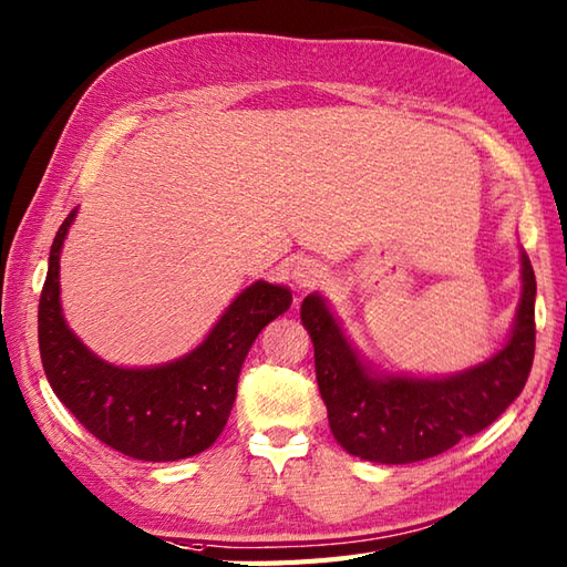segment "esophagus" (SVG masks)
Returning <instances> with one entry per match:
<instances>
[{"label": "esophagus", "instance_id": "obj_1", "mask_svg": "<svg viewBox=\"0 0 567 567\" xmlns=\"http://www.w3.org/2000/svg\"><path fill=\"white\" fill-rule=\"evenodd\" d=\"M327 279V269L318 259H303L293 267V284L300 291H310V288H318Z\"/></svg>", "mask_w": 567, "mask_h": 567}]
</instances>
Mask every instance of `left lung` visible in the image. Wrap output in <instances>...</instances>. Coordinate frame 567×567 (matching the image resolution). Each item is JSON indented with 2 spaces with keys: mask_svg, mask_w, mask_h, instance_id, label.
<instances>
[{
  "mask_svg": "<svg viewBox=\"0 0 567 567\" xmlns=\"http://www.w3.org/2000/svg\"><path fill=\"white\" fill-rule=\"evenodd\" d=\"M519 259L522 298L507 342L485 361L451 375L375 367L351 344L324 296L310 293L303 300L300 322L316 347L327 420L347 454L388 465L432 458L483 432L519 398L536 344V276L524 249Z\"/></svg>",
  "mask_w": 567,
  "mask_h": 567,
  "instance_id": "left-lung-1",
  "label": "left lung"
}]
</instances>
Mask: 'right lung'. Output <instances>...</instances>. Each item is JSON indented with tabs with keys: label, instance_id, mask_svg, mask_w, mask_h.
<instances>
[{
	"label": "right lung",
	"instance_id": "add662e5",
	"mask_svg": "<svg viewBox=\"0 0 567 567\" xmlns=\"http://www.w3.org/2000/svg\"><path fill=\"white\" fill-rule=\"evenodd\" d=\"M78 208L50 247L38 303V347L45 379L99 442L137 461H179L213 446L230 417L237 379L257 334L291 308V288L249 284L204 342L157 367L104 361L70 330L60 300V255Z\"/></svg>",
	"mask_w": 567,
	"mask_h": 567
}]
</instances>
